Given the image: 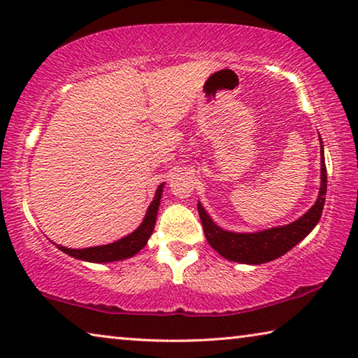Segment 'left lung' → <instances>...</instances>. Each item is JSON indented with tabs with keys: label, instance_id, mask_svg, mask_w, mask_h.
<instances>
[{
	"label": "left lung",
	"instance_id": "8db88e82",
	"mask_svg": "<svg viewBox=\"0 0 358 358\" xmlns=\"http://www.w3.org/2000/svg\"><path fill=\"white\" fill-rule=\"evenodd\" d=\"M325 192L327 167L324 159V145L320 141V189L317 201L296 221L286 224V226L260 230V232L240 234L229 232V230L216 226L201 202L197 203V210L203 226L205 237H207L210 246L217 254H221L224 259L232 260V262L259 265L284 256L316 227L324 210Z\"/></svg>",
	"mask_w": 358,
	"mask_h": 358
}]
</instances>
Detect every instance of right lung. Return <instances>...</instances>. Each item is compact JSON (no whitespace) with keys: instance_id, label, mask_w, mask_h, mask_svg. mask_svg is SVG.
Masks as SVG:
<instances>
[{"instance_id":"1","label":"right lung","mask_w":358,"mask_h":358,"mask_svg":"<svg viewBox=\"0 0 358 358\" xmlns=\"http://www.w3.org/2000/svg\"><path fill=\"white\" fill-rule=\"evenodd\" d=\"M162 189H164V183L157 186L155 199L150 203L147 215H145L141 226H138L132 234L126 235V237L120 238L117 241H113V243L102 245V246L72 250V248L57 245L58 250H62L63 252L68 254V256H72L80 260H87V262H94V264H107V262H115V260H123V259L132 257L134 254L141 251L145 245H147L148 238L151 237V234H153L157 210H159V203L162 197Z\"/></svg>"}]
</instances>
